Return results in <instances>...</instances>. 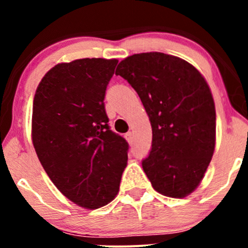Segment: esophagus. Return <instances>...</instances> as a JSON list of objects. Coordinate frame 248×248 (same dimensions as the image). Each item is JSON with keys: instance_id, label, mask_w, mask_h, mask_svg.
<instances>
[{"instance_id": "1", "label": "esophagus", "mask_w": 248, "mask_h": 248, "mask_svg": "<svg viewBox=\"0 0 248 248\" xmlns=\"http://www.w3.org/2000/svg\"><path fill=\"white\" fill-rule=\"evenodd\" d=\"M126 139L128 140V142H130V143H132V142H133V133L132 132H128L126 134Z\"/></svg>"}]
</instances>
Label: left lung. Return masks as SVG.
<instances>
[{
	"mask_svg": "<svg viewBox=\"0 0 248 248\" xmlns=\"http://www.w3.org/2000/svg\"><path fill=\"white\" fill-rule=\"evenodd\" d=\"M140 96L153 130L142 168L154 189L184 198L201 183L216 144V109L201 72L178 57L136 53L116 67Z\"/></svg>",
	"mask_w": 248,
	"mask_h": 248,
	"instance_id": "obj_1",
	"label": "left lung"
}]
</instances>
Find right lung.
<instances>
[{
    "label": "right lung",
    "instance_id": "add662e5",
    "mask_svg": "<svg viewBox=\"0 0 248 248\" xmlns=\"http://www.w3.org/2000/svg\"><path fill=\"white\" fill-rule=\"evenodd\" d=\"M118 59L57 64L33 98L32 143L39 162L65 197L99 209L118 195L128 146L109 129L105 93Z\"/></svg>",
    "mask_w": 248,
    "mask_h": 248
}]
</instances>
